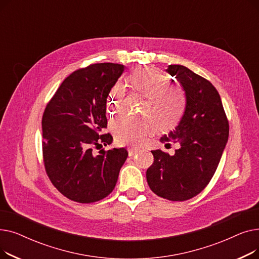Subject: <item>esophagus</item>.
Instances as JSON below:
<instances>
[{"mask_svg": "<svg viewBox=\"0 0 259 259\" xmlns=\"http://www.w3.org/2000/svg\"><path fill=\"white\" fill-rule=\"evenodd\" d=\"M138 151H139V148H137V147H129V148H128V153H129V156L134 155V154L137 153Z\"/></svg>", "mask_w": 259, "mask_h": 259, "instance_id": "34e87169", "label": "esophagus"}]
</instances>
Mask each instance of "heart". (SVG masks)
<instances>
[{
    "instance_id": "heart-1",
    "label": "heart",
    "mask_w": 259,
    "mask_h": 259,
    "mask_svg": "<svg viewBox=\"0 0 259 259\" xmlns=\"http://www.w3.org/2000/svg\"><path fill=\"white\" fill-rule=\"evenodd\" d=\"M128 78L133 89L147 99L143 108L144 115L156 122L160 129H170L178 124L187 104L186 93L182 87L170 85L169 77L153 67L134 70ZM124 97L125 87L117 81L107 97L109 114L118 112ZM110 129L116 143L125 145L142 141L152 131L153 126L147 118L122 114L110 122Z\"/></svg>"
}]
</instances>
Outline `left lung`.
I'll list each match as a JSON object with an SVG mask.
<instances>
[{
  "label": "left lung",
  "instance_id": "left-lung-1",
  "mask_svg": "<svg viewBox=\"0 0 259 259\" xmlns=\"http://www.w3.org/2000/svg\"><path fill=\"white\" fill-rule=\"evenodd\" d=\"M167 71L181 81L187 105L180 125L160 142L181 147L174 155L152 150L154 161L146 178L156 195L184 201L199 194L213 178L228 142L229 120L211 81L182 65H169Z\"/></svg>",
  "mask_w": 259,
  "mask_h": 259
}]
</instances>
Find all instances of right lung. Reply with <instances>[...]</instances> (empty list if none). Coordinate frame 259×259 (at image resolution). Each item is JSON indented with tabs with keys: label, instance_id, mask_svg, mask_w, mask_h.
<instances>
[{
	"label": "right lung",
	"instance_id": "right-lung-1",
	"mask_svg": "<svg viewBox=\"0 0 259 259\" xmlns=\"http://www.w3.org/2000/svg\"><path fill=\"white\" fill-rule=\"evenodd\" d=\"M124 71L113 63L91 64L67 76L46 105L42 118L43 161L52 185L65 197L80 203L110 194L128 156L125 148L110 145L106 103L109 91Z\"/></svg>",
	"mask_w": 259,
	"mask_h": 259
}]
</instances>
